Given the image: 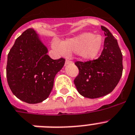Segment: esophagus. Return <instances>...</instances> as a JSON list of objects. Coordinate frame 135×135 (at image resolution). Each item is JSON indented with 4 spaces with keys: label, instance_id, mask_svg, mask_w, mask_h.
I'll use <instances>...</instances> for the list:
<instances>
[{
    "label": "esophagus",
    "instance_id": "1",
    "mask_svg": "<svg viewBox=\"0 0 135 135\" xmlns=\"http://www.w3.org/2000/svg\"><path fill=\"white\" fill-rule=\"evenodd\" d=\"M70 63H72L71 61H69V60L66 59L65 60V65H68V64H70Z\"/></svg>",
    "mask_w": 135,
    "mask_h": 135
}]
</instances>
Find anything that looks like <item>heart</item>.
Here are the masks:
<instances>
[{
	"instance_id": "heart-1",
	"label": "heart",
	"mask_w": 135,
	"mask_h": 135,
	"mask_svg": "<svg viewBox=\"0 0 135 135\" xmlns=\"http://www.w3.org/2000/svg\"><path fill=\"white\" fill-rule=\"evenodd\" d=\"M102 45V37L91 33H83L76 37L64 40L61 43L53 41L52 48L60 54L76 52L84 60H91L96 57Z\"/></svg>"
}]
</instances>
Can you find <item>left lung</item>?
<instances>
[{
    "label": "left lung",
    "mask_w": 135,
    "mask_h": 135,
    "mask_svg": "<svg viewBox=\"0 0 135 135\" xmlns=\"http://www.w3.org/2000/svg\"><path fill=\"white\" fill-rule=\"evenodd\" d=\"M105 35L104 48L98 59L87 62L77 61L79 75L74 82L79 94L88 98H98L110 94L122 75V54L117 41L103 26Z\"/></svg>",
    "instance_id": "obj_1"
}]
</instances>
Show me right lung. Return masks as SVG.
Returning <instances> with one entry per match:
<instances>
[{"mask_svg":"<svg viewBox=\"0 0 135 135\" xmlns=\"http://www.w3.org/2000/svg\"><path fill=\"white\" fill-rule=\"evenodd\" d=\"M33 28L16 39L7 56V79L12 93L28 104L43 102L50 95L56 74L65 60L52 59Z\"/></svg>","mask_w":135,"mask_h":135,"instance_id":"obj_1","label":"right lung"}]
</instances>
